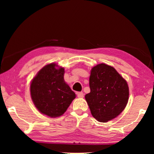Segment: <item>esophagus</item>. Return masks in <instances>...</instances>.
Listing matches in <instances>:
<instances>
[{
  "label": "esophagus",
  "mask_w": 154,
  "mask_h": 154,
  "mask_svg": "<svg viewBox=\"0 0 154 154\" xmlns=\"http://www.w3.org/2000/svg\"><path fill=\"white\" fill-rule=\"evenodd\" d=\"M77 96L79 97V98H83L84 97V93L83 92H79L77 93Z\"/></svg>",
  "instance_id": "1"
}]
</instances>
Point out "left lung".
Listing matches in <instances>:
<instances>
[{"label": "left lung", "instance_id": "8db88e82", "mask_svg": "<svg viewBox=\"0 0 154 154\" xmlns=\"http://www.w3.org/2000/svg\"><path fill=\"white\" fill-rule=\"evenodd\" d=\"M90 93L85 94L91 113L106 123L117 117L125 108L129 97L127 82L113 67L105 64L94 66L89 80Z\"/></svg>", "mask_w": 154, "mask_h": 154}]
</instances>
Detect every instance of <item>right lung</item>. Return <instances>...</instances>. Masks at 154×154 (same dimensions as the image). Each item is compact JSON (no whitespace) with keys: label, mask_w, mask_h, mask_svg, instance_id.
<instances>
[{"label":"right lung","mask_w":154,"mask_h":154,"mask_svg":"<svg viewBox=\"0 0 154 154\" xmlns=\"http://www.w3.org/2000/svg\"><path fill=\"white\" fill-rule=\"evenodd\" d=\"M54 63L41 69L30 86L33 104L40 112L55 118L64 114L75 94L64 80V69Z\"/></svg>","instance_id":"right-lung-1"}]
</instances>
